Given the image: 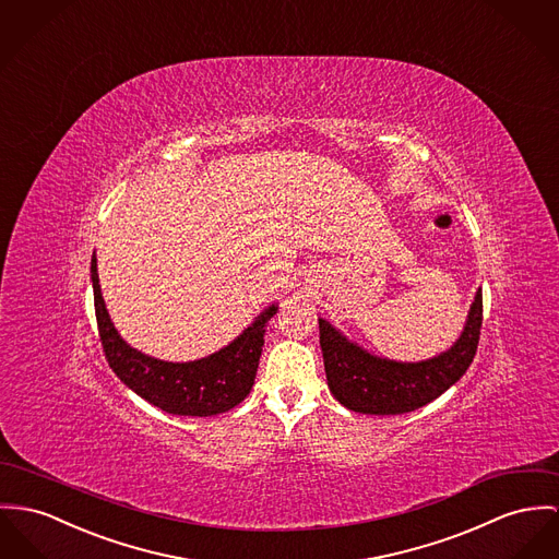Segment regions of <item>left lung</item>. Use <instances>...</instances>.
Here are the masks:
<instances>
[{"label": "left lung", "mask_w": 559, "mask_h": 559, "mask_svg": "<svg viewBox=\"0 0 559 559\" xmlns=\"http://www.w3.org/2000/svg\"><path fill=\"white\" fill-rule=\"evenodd\" d=\"M480 323L483 294L478 289L455 344L431 359L406 364L368 353L350 343L330 321L319 319L328 386L343 406L355 413L402 415L417 411L466 374L476 355Z\"/></svg>", "instance_id": "obj_1"}]
</instances>
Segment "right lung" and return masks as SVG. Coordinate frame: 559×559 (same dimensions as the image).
Returning a JSON list of instances; mask_svg holds the SVG:
<instances>
[{"instance_id":"1","label":"right lung","mask_w":559,"mask_h":559,"mask_svg":"<svg viewBox=\"0 0 559 559\" xmlns=\"http://www.w3.org/2000/svg\"><path fill=\"white\" fill-rule=\"evenodd\" d=\"M93 301L99 341L112 372L153 406L182 417H213L238 406L251 391L267 321L278 304L267 306L234 341L195 361H164L131 348L115 330L99 289L97 259L91 258Z\"/></svg>"}]
</instances>
